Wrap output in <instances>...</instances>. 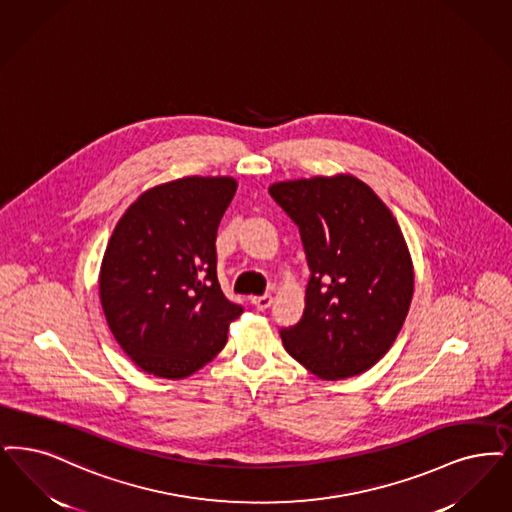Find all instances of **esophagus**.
<instances>
[{"mask_svg": "<svg viewBox=\"0 0 512 512\" xmlns=\"http://www.w3.org/2000/svg\"><path fill=\"white\" fill-rule=\"evenodd\" d=\"M251 305L259 310H266V308L272 305V295H259V297H251Z\"/></svg>", "mask_w": 512, "mask_h": 512, "instance_id": "1", "label": "esophagus"}]
</instances>
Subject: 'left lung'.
Returning <instances> with one entry per match:
<instances>
[{
    "mask_svg": "<svg viewBox=\"0 0 512 512\" xmlns=\"http://www.w3.org/2000/svg\"><path fill=\"white\" fill-rule=\"evenodd\" d=\"M307 255L305 310L280 329L284 348L322 379L377 364L408 316L413 266L402 230L368 184L350 175L272 184Z\"/></svg>",
    "mask_w": 512,
    "mask_h": 512,
    "instance_id": "left-lung-1",
    "label": "left lung"
}]
</instances>
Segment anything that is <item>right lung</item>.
Returning <instances> with one entry per match:
<instances>
[{
	"mask_svg": "<svg viewBox=\"0 0 512 512\" xmlns=\"http://www.w3.org/2000/svg\"><path fill=\"white\" fill-rule=\"evenodd\" d=\"M230 177H184L146 190L104 251L99 291L123 352L156 377L181 379L226 345L244 308L217 280V228L236 192Z\"/></svg>",
	"mask_w": 512,
	"mask_h": 512,
	"instance_id": "obj_1",
	"label": "right lung"
}]
</instances>
